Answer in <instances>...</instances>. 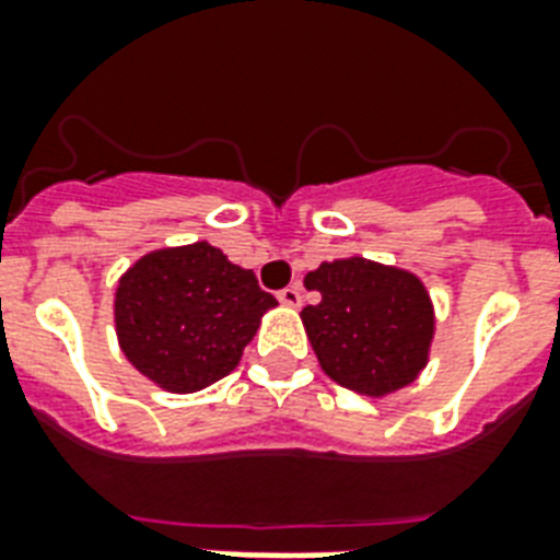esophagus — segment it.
<instances>
[{
    "instance_id": "esophagus-1",
    "label": "esophagus",
    "mask_w": 560,
    "mask_h": 560,
    "mask_svg": "<svg viewBox=\"0 0 560 560\" xmlns=\"http://www.w3.org/2000/svg\"><path fill=\"white\" fill-rule=\"evenodd\" d=\"M279 302L288 307H299L302 305V288H299V284H290V288L279 290Z\"/></svg>"
}]
</instances>
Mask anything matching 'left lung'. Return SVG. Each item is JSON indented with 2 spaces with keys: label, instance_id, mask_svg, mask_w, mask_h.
I'll list each match as a JSON object with an SVG mask.
<instances>
[{
  "label": "left lung",
  "instance_id": "8db88e82",
  "mask_svg": "<svg viewBox=\"0 0 560 560\" xmlns=\"http://www.w3.org/2000/svg\"><path fill=\"white\" fill-rule=\"evenodd\" d=\"M305 288L319 293V302L302 307V323L331 381L383 398L427 366L435 314L416 272L351 255L319 264Z\"/></svg>",
  "mask_w": 560,
  "mask_h": 560
}]
</instances>
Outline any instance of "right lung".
Here are the masks:
<instances>
[{
  "instance_id": "add662e5",
  "label": "right lung",
  "mask_w": 560,
  "mask_h": 560,
  "mask_svg": "<svg viewBox=\"0 0 560 560\" xmlns=\"http://www.w3.org/2000/svg\"><path fill=\"white\" fill-rule=\"evenodd\" d=\"M279 302L209 241L142 255L118 279L116 334L125 358L160 389L200 392L241 363Z\"/></svg>"
}]
</instances>
